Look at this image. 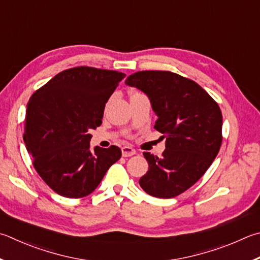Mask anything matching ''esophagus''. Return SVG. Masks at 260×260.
I'll list each match as a JSON object with an SVG mask.
<instances>
[{
	"mask_svg": "<svg viewBox=\"0 0 260 260\" xmlns=\"http://www.w3.org/2000/svg\"><path fill=\"white\" fill-rule=\"evenodd\" d=\"M121 153L122 157H131V155H134L136 153V151L132 146H122Z\"/></svg>",
	"mask_w": 260,
	"mask_h": 260,
	"instance_id": "esophagus-1",
	"label": "esophagus"
}]
</instances>
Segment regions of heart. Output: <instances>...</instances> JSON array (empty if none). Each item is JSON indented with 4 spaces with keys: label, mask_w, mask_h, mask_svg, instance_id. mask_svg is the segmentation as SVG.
<instances>
[{
    "label": "heart",
    "mask_w": 260,
    "mask_h": 260,
    "mask_svg": "<svg viewBox=\"0 0 260 260\" xmlns=\"http://www.w3.org/2000/svg\"><path fill=\"white\" fill-rule=\"evenodd\" d=\"M134 94H138V93H134Z\"/></svg>",
    "instance_id": "heart-1"
}]
</instances>
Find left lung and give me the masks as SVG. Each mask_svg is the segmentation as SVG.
Wrapping results in <instances>:
<instances>
[{
  "label": "left lung",
  "instance_id": "1",
  "mask_svg": "<svg viewBox=\"0 0 260 260\" xmlns=\"http://www.w3.org/2000/svg\"><path fill=\"white\" fill-rule=\"evenodd\" d=\"M125 84L149 98L166 138L162 157L143 152L149 171L140 178L148 194L169 199L191 187L210 167L221 144L223 117L217 103L191 79L171 72H139Z\"/></svg>",
  "mask_w": 260,
  "mask_h": 260
}]
</instances>
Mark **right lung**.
<instances>
[{
  "label": "right lung",
  "instance_id": "1",
  "mask_svg": "<svg viewBox=\"0 0 260 260\" xmlns=\"http://www.w3.org/2000/svg\"><path fill=\"white\" fill-rule=\"evenodd\" d=\"M125 76L91 67L67 69L28 101L23 142L36 172L58 194H91L120 159L116 145L95 146L92 152L89 132L102 124L106 103Z\"/></svg>",
  "mask_w": 260,
  "mask_h": 260
}]
</instances>
